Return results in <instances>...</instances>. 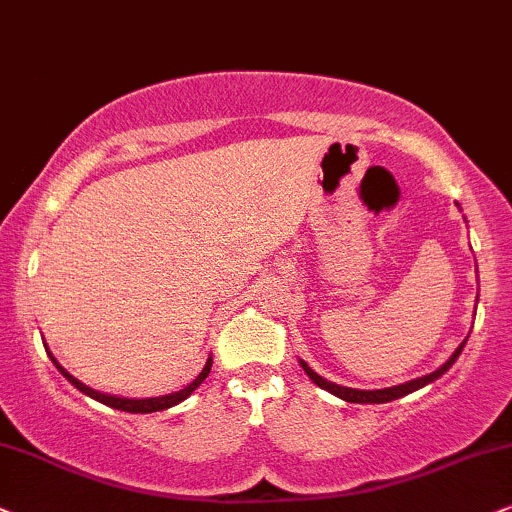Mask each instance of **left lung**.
Masks as SVG:
<instances>
[{"label":"left lung","mask_w":512,"mask_h":512,"mask_svg":"<svg viewBox=\"0 0 512 512\" xmlns=\"http://www.w3.org/2000/svg\"><path fill=\"white\" fill-rule=\"evenodd\" d=\"M463 345H465V340L461 342V347H458L456 352L451 354L449 361H446L444 366H439L435 373L423 375V378H416V380H409V383H404V385L385 387V390H352V387H340V385L331 383V380L321 378L319 373H314L312 368L304 364V361H300V364H302V368H304V373H307L309 378H312L314 383L321 387V390H328L331 394H335V397H340V399H345V401H352V404H385V401L399 399V397H404V394L416 392V390H420V387H425L428 383H432V380H437L439 375H444L446 371H449L451 366H454V361L458 359V354H461Z\"/></svg>","instance_id":"1"}]
</instances>
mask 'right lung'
I'll return each instance as SVG.
<instances>
[{
	"mask_svg": "<svg viewBox=\"0 0 512 512\" xmlns=\"http://www.w3.org/2000/svg\"><path fill=\"white\" fill-rule=\"evenodd\" d=\"M49 357H51V354H49ZM51 361H54L58 371H61L63 375H66V378L70 380V383H73V385L77 387V390L84 392V394H89V397L96 399V401H101V404L113 406V409H120V411H127V413H153V411H165V409H170V406L179 404V401H184L186 397H189V394H191L193 390H196V387H198L200 383H203L205 378H208L210 366H212V359H208V364H205L203 371L198 373V378L193 380L191 385H186L184 390H179V392L165 394V397H151V399H122V397H113V394H101V392L92 390V387L82 385L80 380L73 378V375H70V373L66 371V368L58 366V361H56L54 357H51Z\"/></svg>",
	"mask_w": 512,
	"mask_h": 512,
	"instance_id": "1",
	"label": "right lung"
}]
</instances>
